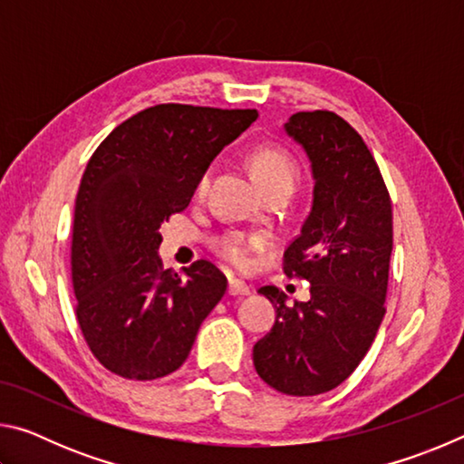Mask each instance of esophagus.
I'll list each match as a JSON object with an SVG mask.
<instances>
[{"mask_svg":"<svg viewBox=\"0 0 464 464\" xmlns=\"http://www.w3.org/2000/svg\"><path fill=\"white\" fill-rule=\"evenodd\" d=\"M229 295L246 296V295H249V286L239 278H229Z\"/></svg>","mask_w":464,"mask_h":464,"instance_id":"34e87169","label":"esophagus"}]
</instances>
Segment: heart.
<instances>
[{"label": "heart", "mask_w": 464, "mask_h": 464, "mask_svg": "<svg viewBox=\"0 0 464 464\" xmlns=\"http://www.w3.org/2000/svg\"><path fill=\"white\" fill-rule=\"evenodd\" d=\"M251 168H254V174L264 190L272 186L295 188L296 166L285 151H280V149H256V151L251 153ZM210 176H213V168L204 169V174L198 178V184H196V194L202 196L208 190ZM266 246H268V241L260 237V235H247L241 231H225L213 237V249L217 254L239 270L249 268V266L254 264V256Z\"/></svg>", "instance_id": "obj_1"}]
</instances>
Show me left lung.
Listing matches in <instances>:
<instances>
[{
    "label": "left lung",
    "mask_w": 464,
    "mask_h": 464,
    "mask_svg": "<svg viewBox=\"0 0 464 464\" xmlns=\"http://www.w3.org/2000/svg\"><path fill=\"white\" fill-rule=\"evenodd\" d=\"M285 129L307 151L315 190L282 266L288 278L309 282L311 298L286 307L282 290L260 288L276 309V324L254 345V366L272 389L311 397L348 379L379 332L392 208L371 149L342 116L296 112Z\"/></svg>",
    "instance_id": "8db88e82"
}]
</instances>
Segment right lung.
<instances>
[{
  "label": "right lung",
  "mask_w": 464,
  "mask_h": 464,
  "mask_svg": "<svg viewBox=\"0 0 464 464\" xmlns=\"http://www.w3.org/2000/svg\"><path fill=\"white\" fill-rule=\"evenodd\" d=\"M256 119L254 108L157 104L90 157L75 198L72 280L77 324L106 371L155 381L186 362L227 278L207 260L179 276L163 270L160 227L188 208L204 169Z\"/></svg>",
  "instance_id": "add662e5"
}]
</instances>
